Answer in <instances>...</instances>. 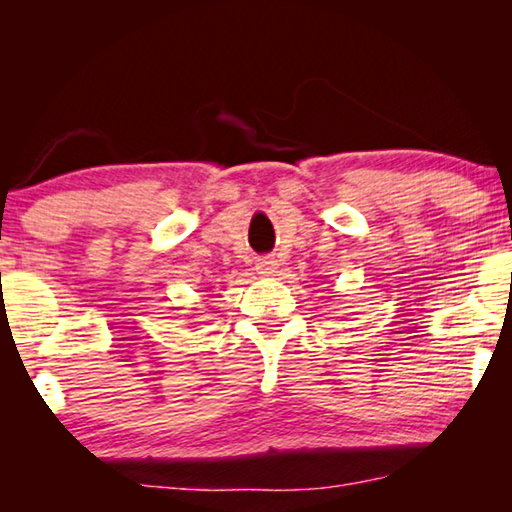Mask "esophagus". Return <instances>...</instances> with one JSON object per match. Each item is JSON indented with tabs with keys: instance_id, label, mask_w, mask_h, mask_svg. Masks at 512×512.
<instances>
[{
	"instance_id": "obj_1",
	"label": "esophagus",
	"mask_w": 512,
	"mask_h": 512,
	"mask_svg": "<svg viewBox=\"0 0 512 512\" xmlns=\"http://www.w3.org/2000/svg\"><path fill=\"white\" fill-rule=\"evenodd\" d=\"M255 268H257L259 275H266V277H268V275H275V271H277V259H275L273 255L259 257Z\"/></svg>"
}]
</instances>
